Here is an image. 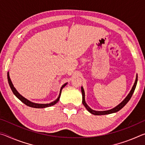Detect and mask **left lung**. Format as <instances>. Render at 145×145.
Returning <instances> with one entry per match:
<instances>
[{"mask_svg": "<svg viewBox=\"0 0 145 145\" xmlns=\"http://www.w3.org/2000/svg\"><path fill=\"white\" fill-rule=\"evenodd\" d=\"M137 82V75H136V80H135V82L133 85V86H132L131 91L129 92L128 95H127V96L125 97V99L123 100V101L120 103V104L118 105L117 106H116L114 108H112V109H109V110H107V111H95V110H93L92 109H91L89 106H88V104H86V101H85V92H84V88H83V87L82 86L81 87V91H82V104L84 105L85 107L86 108V109L88 110V111L90 112V113H91L94 115H105V114L114 113V112H116L118 111H119L120 109H121L122 108L127 104V102L129 101L130 99H131L132 95H133V93L134 92V90H135V89H136Z\"/></svg>", "mask_w": 145, "mask_h": 145, "instance_id": "8db88e82", "label": "left lung"}]
</instances>
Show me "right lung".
<instances>
[{"label":"right lung","instance_id":"1","mask_svg":"<svg viewBox=\"0 0 145 145\" xmlns=\"http://www.w3.org/2000/svg\"><path fill=\"white\" fill-rule=\"evenodd\" d=\"M8 83H9V86H10L11 89L12 90V91H13V94L15 95V96L18 98V99L20 100L21 102H22L24 104H25V105H27V106L29 107H34V108H45V107H50L52 106V105H55L56 103L58 102L59 100L60 99V97H61V91H62L63 88L64 87H65V86L67 84V83H65V84H64L62 86L61 88V89H60V92H59V96L57 97V99H56L54 101H53L52 102L49 103V104H38V103H34L30 101V100H29L28 99H25V97H24L22 95H21L20 93L18 92V91L16 89V88L14 87V86L13 84V83L11 82V80L10 78V77H9V72H8Z\"/></svg>","mask_w":145,"mask_h":145}]
</instances>
